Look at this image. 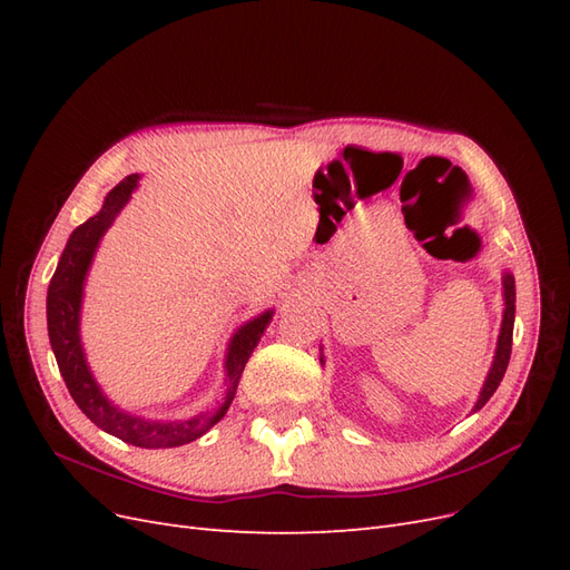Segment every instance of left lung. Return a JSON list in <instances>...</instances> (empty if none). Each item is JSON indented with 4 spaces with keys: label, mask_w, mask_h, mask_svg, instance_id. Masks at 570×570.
Returning <instances> with one entry per match:
<instances>
[{
    "label": "left lung",
    "mask_w": 570,
    "mask_h": 570,
    "mask_svg": "<svg viewBox=\"0 0 570 570\" xmlns=\"http://www.w3.org/2000/svg\"><path fill=\"white\" fill-rule=\"evenodd\" d=\"M504 316H502V331H499V340H497V352H494V361H492V368L485 377V385L480 390L478 402L473 406V411L482 409L488 404L490 396L497 392L499 383H502V377L507 373L509 366V358H511V337H513V316H515V283H513V275L504 273ZM323 361V358H321Z\"/></svg>",
    "instance_id": "1"
}]
</instances>
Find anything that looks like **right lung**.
<instances>
[{
  "instance_id": "add662e5",
  "label": "right lung",
  "mask_w": 570,
  "mask_h": 570,
  "mask_svg": "<svg viewBox=\"0 0 570 570\" xmlns=\"http://www.w3.org/2000/svg\"><path fill=\"white\" fill-rule=\"evenodd\" d=\"M137 183H140L137 174L120 180L107 195L99 214L85 220L68 237L59 266L55 275H51L47 289V331L63 383L85 416L105 430V433L128 444L145 446V450H164V446H180L202 438L206 430L226 416V411L235 400L239 375H243L245 364L258 340H262L266 325L271 323L273 312L268 308L262 316L247 321L233 335L226 354V400L214 413H199V416L189 421H147L140 416H130L124 409L114 406L107 400V394L99 390L90 373L88 358H85L80 342V306L85 278H88L99 239L105 237L120 209L128 204Z\"/></svg>"
}]
</instances>
